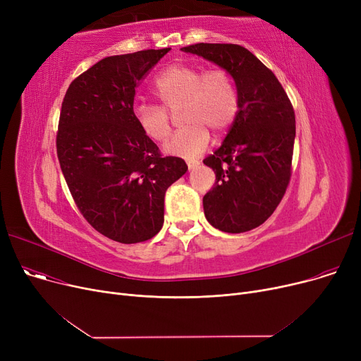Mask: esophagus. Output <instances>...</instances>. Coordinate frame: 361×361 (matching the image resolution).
Wrapping results in <instances>:
<instances>
[{"mask_svg":"<svg viewBox=\"0 0 361 361\" xmlns=\"http://www.w3.org/2000/svg\"><path fill=\"white\" fill-rule=\"evenodd\" d=\"M197 165H199V162H197V161H192V159H188V161H187V166H188V169H195Z\"/></svg>","mask_w":361,"mask_h":361,"instance_id":"esophagus-1","label":"esophagus"}]
</instances>
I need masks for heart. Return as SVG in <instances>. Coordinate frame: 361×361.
Here are the masks:
<instances>
[{"label":"heart","mask_w":361,"mask_h":361,"mask_svg":"<svg viewBox=\"0 0 361 361\" xmlns=\"http://www.w3.org/2000/svg\"><path fill=\"white\" fill-rule=\"evenodd\" d=\"M154 90L162 105L139 102L133 108L135 118L145 135L164 142L171 133L169 114L181 109L185 124L165 143L168 155L195 158L211 142V131L228 130L238 114V92L231 75L212 68L204 71L193 64H173L162 70L154 83Z\"/></svg>","instance_id":"obj_1"}]
</instances>
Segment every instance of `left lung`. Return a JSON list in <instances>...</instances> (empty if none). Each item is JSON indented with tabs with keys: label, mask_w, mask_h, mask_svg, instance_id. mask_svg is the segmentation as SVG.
Returning a JSON list of instances; mask_svg holds the SVG:
<instances>
[{
	"label": "left lung",
	"mask_w": 361,
	"mask_h": 361,
	"mask_svg": "<svg viewBox=\"0 0 361 361\" xmlns=\"http://www.w3.org/2000/svg\"><path fill=\"white\" fill-rule=\"evenodd\" d=\"M181 51L219 66L235 83L237 117L219 149L203 161L216 176L203 196V211L219 231H250L274 214L290 183L293 105L275 74L244 47L196 44Z\"/></svg>",
	"instance_id": "left-lung-1"
}]
</instances>
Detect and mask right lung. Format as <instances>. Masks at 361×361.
Returning <instances> with one entry per match:
<instances>
[{
    "label": "right lung",
    "instance_id": "1",
    "mask_svg": "<svg viewBox=\"0 0 361 361\" xmlns=\"http://www.w3.org/2000/svg\"><path fill=\"white\" fill-rule=\"evenodd\" d=\"M169 49L102 59L61 105L56 155L70 193L94 230L124 244L161 231L166 188L187 171L181 158L161 155L133 112L136 86Z\"/></svg>",
    "mask_w": 361,
    "mask_h": 361
}]
</instances>
